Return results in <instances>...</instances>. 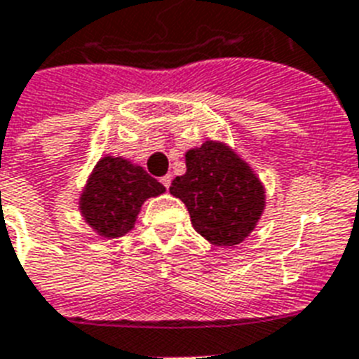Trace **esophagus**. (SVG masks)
Instances as JSON below:
<instances>
[{"instance_id":"34e87169","label":"esophagus","mask_w":359,"mask_h":359,"mask_svg":"<svg viewBox=\"0 0 359 359\" xmlns=\"http://www.w3.org/2000/svg\"><path fill=\"white\" fill-rule=\"evenodd\" d=\"M160 182H162V184H164V188H170V184H171V177H170V175H165V177H162V179H160Z\"/></svg>"}]
</instances>
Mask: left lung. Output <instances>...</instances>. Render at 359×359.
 Returning <instances> with one entry per match:
<instances>
[{
    "mask_svg": "<svg viewBox=\"0 0 359 359\" xmlns=\"http://www.w3.org/2000/svg\"><path fill=\"white\" fill-rule=\"evenodd\" d=\"M191 225L217 247H234L264 214L265 189L245 160L223 142H205L186 153V173L171 182Z\"/></svg>",
    "mask_w": 359,
    "mask_h": 359,
    "instance_id": "8db88e82",
    "label": "left lung"
}]
</instances>
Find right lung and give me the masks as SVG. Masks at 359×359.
<instances>
[{"mask_svg":"<svg viewBox=\"0 0 359 359\" xmlns=\"http://www.w3.org/2000/svg\"><path fill=\"white\" fill-rule=\"evenodd\" d=\"M164 191L142 165L121 156H103L86 180L79 210L101 238L112 240L133 230L142 205Z\"/></svg>","mask_w":359,"mask_h":359,"instance_id":"1","label":"right lung"}]
</instances>
